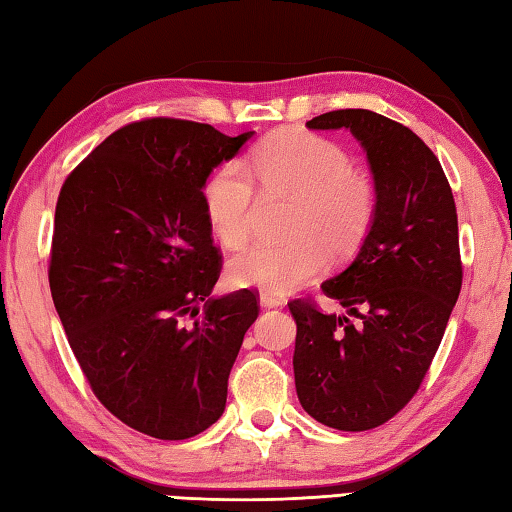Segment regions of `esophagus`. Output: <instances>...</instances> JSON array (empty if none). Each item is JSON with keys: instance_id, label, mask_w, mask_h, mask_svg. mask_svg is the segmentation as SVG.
Here are the masks:
<instances>
[{"instance_id": "esophagus-1", "label": "esophagus", "mask_w": 512, "mask_h": 512, "mask_svg": "<svg viewBox=\"0 0 512 512\" xmlns=\"http://www.w3.org/2000/svg\"><path fill=\"white\" fill-rule=\"evenodd\" d=\"M261 303L265 308H279L283 306V297H279V294L274 292H261Z\"/></svg>"}]
</instances>
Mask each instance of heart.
<instances>
[{
	"instance_id": "heart-1",
	"label": "heart",
	"mask_w": 512,
	"mask_h": 512,
	"mask_svg": "<svg viewBox=\"0 0 512 512\" xmlns=\"http://www.w3.org/2000/svg\"><path fill=\"white\" fill-rule=\"evenodd\" d=\"M259 184L267 200H290L279 242L249 247L229 263L231 283L283 294L312 279L324 250L346 258L357 251L378 215L375 177L351 164L348 150L328 137L299 128L265 137L247 166L227 161L202 188L206 222L222 247L240 249L251 236Z\"/></svg>"
}]
</instances>
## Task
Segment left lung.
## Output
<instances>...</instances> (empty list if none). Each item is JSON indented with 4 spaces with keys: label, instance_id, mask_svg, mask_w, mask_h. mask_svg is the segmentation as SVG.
Segmentation results:
<instances>
[{
    "label": "left lung",
    "instance_id": "8db88e82",
    "mask_svg": "<svg viewBox=\"0 0 512 512\" xmlns=\"http://www.w3.org/2000/svg\"><path fill=\"white\" fill-rule=\"evenodd\" d=\"M308 128H348L362 141L380 204L355 261L321 285L348 315H330L310 297L288 303L297 321L294 384L319 423L364 432L407 407L441 346L463 283L459 220L441 161L407 125L335 110Z\"/></svg>",
    "mask_w": 512,
    "mask_h": 512
}]
</instances>
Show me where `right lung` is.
Masks as SVG:
<instances>
[{
	"instance_id": "1",
	"label": "right lung",
	"mask_w": 512,
	"mask_h": 512,
	"mask_svg": "<svg viewBox=\"0 0 512 512\" xmlns=\"http://www.w3.org/2000/svg\"><path fill=\"white\" fill-rule=\"evenodd\" d=\"M251 134L141 119L110 134L60 188L49 288L69 346L98 402L161 441H184L222 416L231 366L261 312L247 288L206 299L222 254L202 188Z\"/></svg>"
}]
</instances>
